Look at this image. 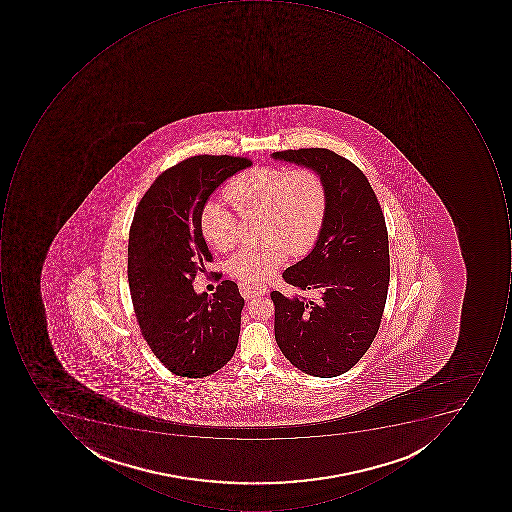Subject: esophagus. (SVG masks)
<instances>
[{"label": "esophagus", "instance_id": "1", "mask_svg": "<svg viewBox=\"0 0 512 512\" xmlns=\"http://www.w3.org/2000/svg\"><path fill=\"white\" fill-rule=\"evenodd\" d=\"M238 288H240L241 295H243L246 300H251V298L258 297V295H264L268 292L266 284L240 283L238 284Z\"/></svg>", "mask_w": 512, "mask_h": 512}]
</instances>
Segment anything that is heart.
Here are the masks:
<instances>
[{"instance_id": "obj_1", "label": "heart", "mask_w": 512, "mask_h": 512, "mask_svg": "<svg viewBox=\"0 0 512 512\" xmlns=\"http://www.w3.org/2000/svg\"><path fill=\"white\" fill-rule=\"evenodd\" d=\"M223 197L240 217L257 214L261 240L244 246L228 263L229 274L249 284L272 277L289 254H306L328 212V184L311 166L252 167L224 186ZM198 223L217 251H231L238 243L240 221L223 201H206Z\"/></svg>"}]
</instances>
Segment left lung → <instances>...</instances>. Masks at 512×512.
I'll list each match as a JSON object with an SVG mask.
<instances>
[{
    "label": "left lung",
    "instance_id": "1",
    "mask_svg": "<svg viewBox=\"0 0 512 512\" xmlns=\"http://www.w3.org/2000/svg\"><path fill=\"white\" fill-rule=\"evenodd\" d=\"M272 157L315 167L328 184V212L311 254L283 272L298 291L318 300L271 294L275 340L295 368L314 377L345 374L371 348L389 289L385 215L366 175L324 147L275 152Z\"/></svg>",
    "mask_w": 512,
    "mask_h": 512
}]
</instances>
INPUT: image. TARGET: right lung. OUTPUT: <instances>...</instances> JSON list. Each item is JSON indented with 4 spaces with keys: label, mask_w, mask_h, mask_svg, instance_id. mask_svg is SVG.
I'll list each match as a JSON object with an SVG mask.
<instances>
[{
    "label": "right lung",
    "mask_w": 512,
    "mask_h": 512,
    "mask_svg": "<svg viewBox=\"0 0 512 512\" xmlns=\"http://www.w3.org/2000/svg\"><path fill=\"white\" fill-rule=\"evenodd\" d=\"M246 157L194 155L161 172L135 209L127 280L141 335L167 371L203 378L223 368L237 348L243 297L224 280L197 295L195 277L214 260L200 231L209 195Z\"/></svg>",
    "instance_id": "1"
}]
</instances>
